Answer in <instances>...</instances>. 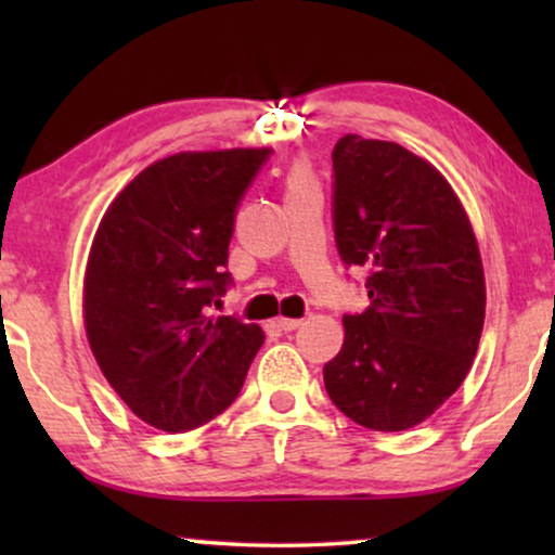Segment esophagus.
<instances>
[{"instance_id":"34e87169","label":"esophagus","mask_w":555,"mask_h":555,"mask_svg":"<svg viewBox=\"0 0 555 555\" xmlns=\"http://www.w3.org/2000/svg\"><path fill=\"white\" fill-rule=\"evenodd\" d=\"M275 323H278L280 331H295V328H300L302 321H300V318H285V315H280Z\"/></svg>"}]
</instances>
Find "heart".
<instances>
[{
    "label": "heart",
    "instance_id": "1",
    "mask_svg": "<svg viewBox=\"0 0 555 555\" xmlns=\"http://www.w3.org/2000/svg\"><path fill=\"white\" fill-rule=\"evenodd\" d=\"M308 181H313L310 171L306 169V166H298V169H293L291 179H287V186H300V184H308Z\"/></svg>",
    "mask_w": 555,
    "mask_h": 555
}]
</instances>
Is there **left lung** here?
I'll list each match as a JSON object with an SVG mask.
<instances>
[{
	"label": "left lung",
	"instance_id": "1",
	"mask_svg": "<svg viewBox=\"0 0 555 555\" xmlns=\"http://www.w3.org/2000/svg\"><path fill=\"white\" fill-rule=\"evenodd\" d=\"M333 177L338 253L371 272V306L344 315L325 391L361 427L412 429L473 366L485 323L480 247L450 181L399 143L346 133Z\"/></svg>",
	"mask_w": 555,
	"mask_h": 555
}]
</instances>
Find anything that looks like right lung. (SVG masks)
<instances>
[{
  "instance_id": "right-lung-1",
  "label": "right lung",
  "mask_w": 555,
  "mask_h": 555,
  "mask_svg": "<svg viewBox=\"0 0 555 555\" xmlns=\"http://www.w3.org/2000/svg\"><path fill=\"white\" fill-rule=\"evenodd\" d=\"M272 149L181 151L108 204L82 278L86 336L113 391L162 431L237 399L264 333L204 308L224 293L237 204Z\"/></svg>"
}]
</instances>
